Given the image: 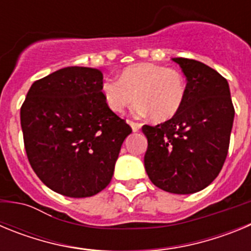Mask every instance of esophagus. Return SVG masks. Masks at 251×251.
<instances>
[{"instance_id": "obj_1", "label": "esophagus", "mask_w": 251, "mask_h": 251, "mask_svg": "<svg viewBox=\"0 0 251 251\" xmlns=\"http://www.w3.org/2000/svg\"><path fill=\"white\" fill-rule=\"evenodd\" d=\"M128 123L130 124L133 132H138V130L141 129V123H136V122H133V121H128Z\"/></svg>"}]
</instances>
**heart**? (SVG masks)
I'll return each instance as SVG.
<instances>
[{
    "instance_id": "1",
    "label": "heart",
    "mask_w": 251,
    "mask_h": 251,
    "mask_svg": "<svg viewBox=\"0 0 251 251\" xmlns=\"http://www.w3.org/2000/svg\"><path fill=\"white\" fill-rule=\"evenodd\" d=\"M187 92L186 79L178 70L161 64L141 63L126 68L119 79H106L101 94L114 113H123L137 100V115H151L156 122L174 118L181 110Z\"/></svg>"
}]
</instances>
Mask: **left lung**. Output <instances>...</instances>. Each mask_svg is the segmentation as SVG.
I'll use <instances>...</instances> for the list:
<instances>
[{"label":"left lung","mask_w":251,"mask_h":251,"mask_svg":"<svg viewBox=\"0 0 251 251\" xmlns=\"http://www.w3.org/2000/svg\"><path fill=\"white\" fill-rule=\"evenodd\" d=\"M172 60L187 80L186 98L174 118L142 127L148 141L145 167L153 185L163 191L194 194L220 174L235 109L223 75L196 60Z\"/></svg>","instance_id":"8db88e82"}]
</instances>
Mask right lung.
Listing matches in <instances>:
<instances>
[{"label": "right lung", "instance_id": "add662e5", "mask_svg": "<svg viewBox=\"0 0 251 251\" xmlns=\"http://www.w3.org/2000/svg\"><path fill=\"white\" fill-rule=\"evenodd\" d=\"M98 69L68 66L31 85L21 105L26 154L41 181L68 197L109 185L132 128L106 105Z\"/></svg>", "mask_w": 251, "mask_h": 251}]
</instances>
